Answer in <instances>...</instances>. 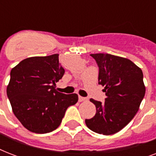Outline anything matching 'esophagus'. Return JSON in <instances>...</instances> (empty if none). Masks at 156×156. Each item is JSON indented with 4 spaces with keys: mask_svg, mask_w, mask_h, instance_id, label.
<instances>
[{
    "mask_svg": "<svg viewBox=\"0 0 156 156\" xmlns=\"http://www.w3.org/2000/svg\"><path fill=\"white\" fill-rule=\"evenodd\" d=\"M85 100H87V98L80 96V95L78 96V101H79V102H83V101H85Z\"/></svg>",
    "mask_w": 156,
    "mask_h": 156,
    "instance_id": "1",
    "label": "esophagus"
}]
</instances>
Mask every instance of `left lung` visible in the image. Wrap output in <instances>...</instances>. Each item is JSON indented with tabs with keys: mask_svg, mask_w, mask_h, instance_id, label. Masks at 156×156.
I'll return each instance as SVG.
<instances>
[{
	"mask_svg": "<svg viewBox=\"0 0 156 156\" xmlns=\"http://www.w3.org/2000/svg\"><path fill=\"white\" fill-rule=\"evenodd\" d=\"M99 66V84L106 98L104 103L90 99L95 105L94 117L86 125L95 133L111 135L127 126L138 112L146 87L143 71L130 60L111 54H90Z\"/></svg>",
	"mask_w": 156,
	"mask_h": 156,
	"instance_id": "8db88e82",
	"label": "left lung"
}]
</instances>
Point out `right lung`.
Listing matches in <instances>:
<instances>
[{"label":"right lung","mask_w":156,"mask_h":156,"mask_svg":"<svg viewBox=\"0 0 156 156\" xmlns=\"http://www.w3.org/2000/svg\"><path fill=\"white\" fill-rule=\"evenodd\" d=\"M64 73L59 54L24 59L11 69L7 96L15 116L30 132L55 130L66 109L78 102L77 94L65 95L55 89Z\"/></svg>","instance_id":"right-lung-1"}]
</instances>
